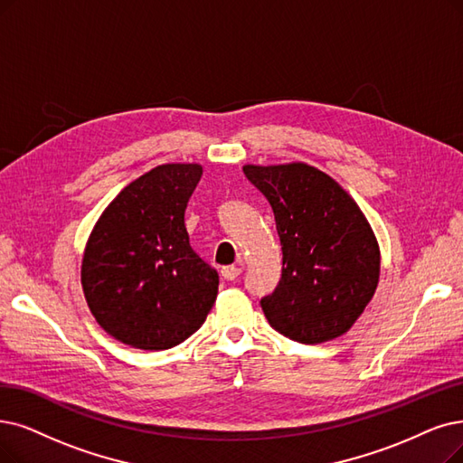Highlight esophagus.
<instances>
[{
	"mask_svg": "<svg viewBox=\"0 0 463 463\" xmlns=\"http://www.w3.org/2000/svg\"><path fill=\"white\" fill-rule=\"evenodd\" d=\"M220 273H222V277H224L226 281H235L237 275L241 273V268H237V266H224V268L220 269Z\"/></svg>",
	"mask_w": 463,
	"mask_h": 463,
	"instance_id": "esophagus-1",
	"label": "esophagus"
}]
</instances>
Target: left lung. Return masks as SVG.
Wrapping results in <instances>:
<instances>
[{
  "mask_svg": "<svg viewBox=\"0 0 463 463\" xmlns=\"http://www.w3.org/2000/svg\"><path fill=\"white\" fill-rule=\"evenodd\" d=\"M271 205L281 279L260 300L279 335L300 344L342 336L373 300L380 277L374 232L349 194L306 163L245 165Z\"/></svg>",
  "mask_w": 463,
  "mask_h": 463,
  "instance_id": "8db88e82",
  "label": "left lung"
}]
</instances>
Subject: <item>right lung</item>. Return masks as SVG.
Listing matches in <instances>:
<instances>
[{
	"label": "right lung",
	"instance_id": "add662e5",
	"mask_svg": "<svg viewBox=\"0 0 463 463\" xmlns=\"http://www.w3.org/2000/svg\"><path fill=\"white\" fill-rule=\"evenodd\" d=\"M203 175L197 163L159 165L109 203L92 230L81 285L97 323L137 349H169L205 323L218 273L190 247L184 224Z\"/></svg>",
	"mask_w": 463,
	"mask_h": 463
}]
</instances>
